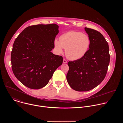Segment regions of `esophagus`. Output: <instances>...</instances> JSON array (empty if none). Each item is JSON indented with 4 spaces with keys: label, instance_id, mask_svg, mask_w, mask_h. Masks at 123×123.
Listing matches in <instances>:
<instances>
[{
    "label": "esophagus",
    "instance_id": "34e87169",
    "mask_svg": "<svg viewBox=\"0 0 123 123\" xmlns=\"http://www.w3.org/2000/svg\"><path fill=\"white\" fill-rule=\"evenodd\" d=\"M63 63H67V60H66V59H63Z\"/></svg>",
    "mask_w": 123,
    "mask_h": 123
}]
</instances>
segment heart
<instances>
[{
	"mask_svg": "<svg viewBox=\"0 0 123 123\" xmlns=\"http://www.w3.org/2000/svg\"><path fill=\"white\" fill-rule=\"evenodd\" d=\"M91 45L89 37L79 31H69L62 34L59 40L54 41L55 48L59 54L66 49L67 57L71 60H76L83 57L88 51Z\"/></svg>",
	"mask_w": 123,
	"mask_h": 123,
	"instance_id": "b5f03b06",
	"label": "heart"
}]
</instances>
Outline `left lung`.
Returning <instances> with one entry per match:
<instances>
[{
	"instance_id": "1",
	"label": "left lung",
	"mask_w": 123,
	"mask_h": 123,
	"mask_svg": "<svg viewBox=\"0 0 123 123\" xmlns=\"http://www.w3.org/2000/svg\"><path fill=\"white\" fill-rule=\"evenodd\" d=\"M91 40L90 49L81 59L69 61L68 84L78 92L90 91L99 85L107 74L110 61L107 41L98 31L85 28Z\"/></svg>"
}]
</instances>
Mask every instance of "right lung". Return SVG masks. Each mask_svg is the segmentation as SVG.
Returning <instances> with one entry per match:
<instances>
[{"label": "right lung", "mask_w": 123, "mask_h": 123, "mask_svg": "<svg viewBox=\"0 0 123 123\" xmlns=\"http://www.w3.org/2000/svg\"><path fill=\"white\" fill-rule=\"evenodd\" d=\"M55 24H38L26 28L15 39L11 52L13 73L30 89L46 86L63 63L62 56L50 51L58 33Z\"/></svg>", "instance_id": "obj_1"}]
</instances>
